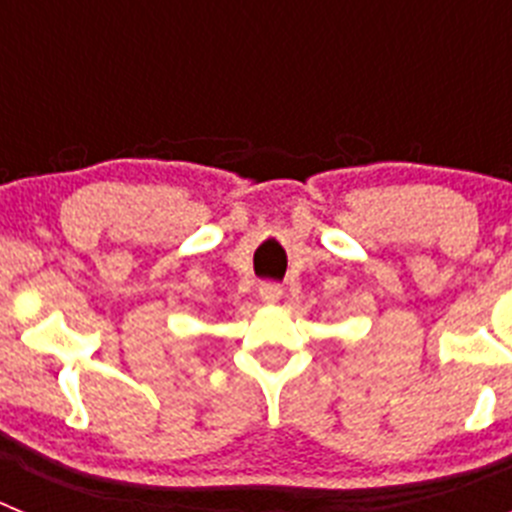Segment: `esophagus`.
<instances>
[{
    "label": "esophagus",
    "mask_w": 512,
    "mask_h": 512,
    "mask_svg": "<svg viewBox=\"0 0 512 512\" xmlns=\"http://www.w3.org/2000/svg\"><path fill=\"white\" fill-rule=\"evenodd\" d=\"M259 297L266 302V305H271V302H277L279 297H282V287L274 282H264L259 287Z\"/></svg>",
    "instance_id": "obj_1"
}]
</instances>
